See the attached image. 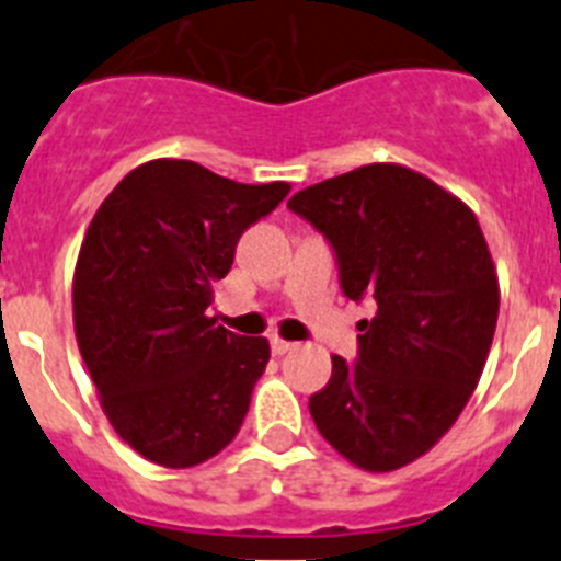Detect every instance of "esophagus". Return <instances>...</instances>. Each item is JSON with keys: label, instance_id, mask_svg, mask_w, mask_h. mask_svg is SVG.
Wrapping results in <instances>:
<instances>
[{"label": "esophagus", "instance_id": "obj_1", "mask_svg": "<svg viewBox=\"0 0 561 561\" xmlns=\"http://www.w3.org/2000/svg\"><path fill=\"white\" fill-rule=\"evenodd\" d=\"M270 345H272V354H275V356H284V354H289L291 348H295V342H286V340H280V336H272Z\"/></svg>", "mask_w": 561, "mask_h": 561}]
</instances>
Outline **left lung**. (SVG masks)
<instances>
[{"label": "left lung", "mask_w": 561, "mask_h": 561, "mask_svg": "<svg viewBox=\"0 0 561 561\" xmlns=\"http://www.w3.org/2000/svg\"><path fill=\"white\" fill-rule=\"evenodd\" d=\"M289 210L323 232L342 295L374 300L356 359L309 413L331 447L368 472L413 463L478 388L500 291L478 219L453 193L401 165H362L295 193Z\"/></svg>", "instance_id": "8db88e82"}]
</instances>
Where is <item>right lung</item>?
<instances>
[{
	"instance_id": "obj_1",
	"label": "right lung",
	"mask_w": 561,
	"mask_h": 561,
	"mask_svg": "<svg viewBox=\"0 0 561 561\" xmlns=\"http://www.w3.org/2000/svg\"><path fill=\"white\" fill-rule=\"evenodd\" d=\"M289 185H241L191 160H153L114 187L89 225L72 314L103 413L134 453L168 469L205 463L238 435L264 336L207 317L241 232Z\"/></svg>"
}]
</instances>
